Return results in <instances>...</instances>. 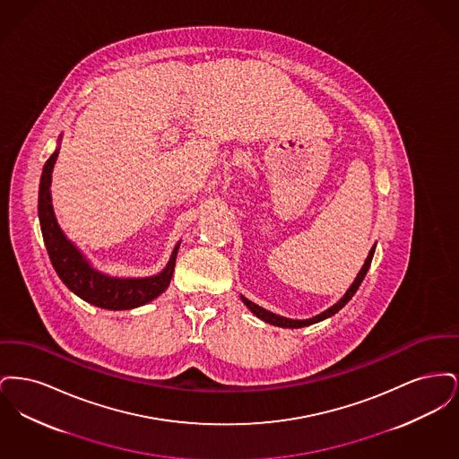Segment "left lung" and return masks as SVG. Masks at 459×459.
Instances as JSON below:
<instances>
[{
    "instance_id": "obj_1",
    "label": "left lung",
    "mask_w": 459,
    "mask_h": 459,
    "mask_svg": "<svg viewBox=\"0 0 459 459\" xmlns=\"http://www.w3.org/2000/svg\"><path fill=\"white\" fill-rule=\"evenodd\" d=\"M373 253H375V246L371 247L370 253H368V256H367V260H365V264L361 266V270H359V273L356 275V279H354V282L351 284L350 289L346 290V294L335 303L333 306H330L328 309L325 311H322L320 315H316V316H313V318H307V320H290V318H285V316H281V315H275V313H272V311H268V309H264L262 306L255 305L253 301H249L247 298H244V296H240V299H242V303L247 306L260 320L263 322H266V324H270V325H275V327H282V328H301L307 327V325H313V324H318V322H322V320H325L328 316H332V315H335L339 309H342L344 306L350 303L351 298L356 294V290H358V287L361 285L363 282V279H365V275H367V272H368V268H370L371 258H373Z\"/></svg>"
}]
</instances>
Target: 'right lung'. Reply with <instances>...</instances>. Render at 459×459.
<instances>
[{"label":"right lung","mask_w":459,"mask_h":459,"mask_svg":"<svg viewBox=\"0 0 459 459\" xmlns=\"http://www.w3.org/2000/svg\"><path fill=\"white\" fill-rule=\"evenodd\" d=\"M58 152L60 148H56V152L51 154L49 160L44 163L41 184H39V204H38L44 244L58 277L74 294L88 301L89 305L98 306V307L120 311V309H132L153 301L154 298H158L172 281L180 242H177L167 266L153 277L124 279V277H111L96 270L86 260V256L79 251V247L72 240L66 239L53 212L49 187H51V172H53Z\"/></svg>","instance_id":"obj_1"}]
</instances>
